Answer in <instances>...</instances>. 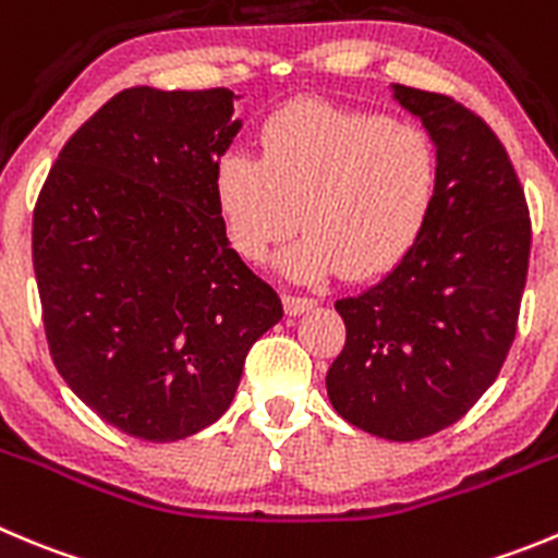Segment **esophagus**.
Here are the masks:
<instances>
[{
  "instance_id": "34e87169",
  "label": "esophagus",
  "mask_w": 558,
  "mask_h": 558,
  "mask_svg": "<svg viewBox=\"0 0 558 558\" xmlns=\"http://www.w3.org/2000/svg\"><path fill=\"white\" fill-rule=\"evenodd\" d=\"M316 305L314 296H296V294H286L283 296V308L289 316H300L305 311H311Z\"/></svg>"
}]
</instances>
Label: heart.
<instances>
[{
	"label": "heart",
	"mask_w": 558,
	"mask_h": 558,
	"mask_svg": "<svg viewBox=\"0 0 558 558\" xmlns=\"http://www.w3.org/2000/svg\"><path fill=\"white\" fill-rule=\"evenodd\" d=\"M437 179L435 145L413 123L300 101L264 123L262 156H222L215 192L233 250L253 264L303 226L278 264L296 283H319L338 269L366 280L399 267Z\"/></svg>",
	"instance_id": "obj_1"
}]
</instances>
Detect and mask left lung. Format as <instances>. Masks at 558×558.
Returning a JSON list of instances; mask_svg holds the SVG:
<instances>
[{
  "label": "left lung",
  "mask_w": 558,
  "mask_h": 558,
  "mask_svg": "<svg viewBox=\"0 0 558 558\" xmlns=\"http://www.w3.org/2000/svg\"><path fill=\"white\" fill-rule=\"evenodd\" d=\"M437 150V197L415 247L338 300L347 343L327 372L336 413L385 440L460 421L496 383L518 330L531 220L501 140L440 93L390 85Z\"/></svg>",
  "instance_id": "1"
}]
</instances>
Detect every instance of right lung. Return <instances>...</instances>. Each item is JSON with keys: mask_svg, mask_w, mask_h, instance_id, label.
Returning <instances> with one entry per match:
<instances>
[{"mask_svg": "<svg viewBox=\"0 0 558 558\" xmlns=\"http://www.w3.org/2000/svg\"><path fill=\"white\" fill-rule=\"evenodd\" d=\"M236 96L129 87L82 123L33 215L54 366L123 435L170 444L215 424L280 296L226 236L215 175Z\"/></svg>", "mask_w": 558, "mask_h": 558, "instance_id": "right-lung-1", "label": "right lung"}]
</instances>
